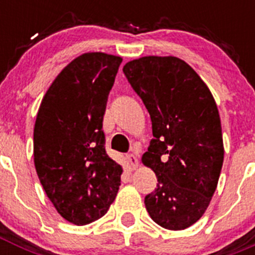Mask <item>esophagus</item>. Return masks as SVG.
<instances>
[{
  "mask_svg": "<svg viewBox=\"0 0 255 255\" xmlns=\"http://www.w3.org/2000/svg\"><path fill=\"white\" fill-rule=\"evenodd\" d=\"M126 159H128L129 167L131 168V170H134V168H136L139 166L138 157H136V155H135V154H132V153H129V154L126 155Z\"/></svg>",
  "mask_w": 255,
  "mask_h": 255,
  "instance_id": "34e87169",
  "label": "esophagus"
}]
</instances>
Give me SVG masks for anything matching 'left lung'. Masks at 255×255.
I'll list each match as a JSON object with an SVG mask.
<instances>
[{"label": "left lung", "instance_id": "obj_1", "mask_svg": "<svg viewBox=\"0 0 255 255\" xmlns=\"http://www.w3.org/2000/svg\"><path fill=\"white\" fill-rule=\"evenodd\" d=\"M152 120L153 139L141 157L157 176L144 204L167 230L194 225L208 208L224 163L216 101L195 70L175 56H144L123 69Z\"/></svg>", "mask_w": 255, "mask_h": 255}]
</instances>
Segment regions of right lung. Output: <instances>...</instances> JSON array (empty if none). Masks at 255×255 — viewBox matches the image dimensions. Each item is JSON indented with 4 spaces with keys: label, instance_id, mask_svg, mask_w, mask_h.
<instances>
[{
    "label": "right lung",
    "instance_id": "1",
    "mask_svg": "<svg viewBox=\"0 0 255 255\" xmlns=\"http://www.w3.org/2000/svg\"><path fill=\"white\" fill-rule=\"evenodd\" d=\"M120 56L88 52L49 85L38 110L33 155L39 181L58 215L76 226L106 215L124 170L105 150L103 115Z\"/></svg>",
    "mask_w": 255,
    "mask_h": 255
}]
</instances>
